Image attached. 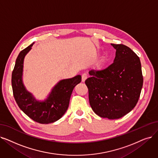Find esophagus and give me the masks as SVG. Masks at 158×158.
<instances>
[{
    "label": "esophagus",
    "mask_w": 158,
    "mask_h": 158,
    "mask_svg": "<svg viewBox=\"0 0 158 158\" xmlns=\"http://www.w3.org/2000/svg\"><path fill=\"white\" fill-rule=\"evenodd\" d=\"M87 77H88L87 73H83V75H82V82H85V80L87 79Z\"/></svg>",
    "instance_id": "obj_1"
}]
</instances>
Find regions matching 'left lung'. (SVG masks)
Here are the masks:
<instances>
[{"label": "left lung", "instance_id": "1", "mask_svg": "<svg viewBox=\"0 0 158 158\" xmlns=\"http://www.w3.org/2000/svg\"><path fill=\"white\" fill-rule=\"evenodd\" d=\"M116 50L114 63L103 70H91L85 81L90 105L99 116L121 118L138 102L143 77L139 57L122 44H111Z\"/></svg>", "mask_w": 158, "mask_h": 158}]
</instances>
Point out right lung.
<instances>
[{"instance_id":"add662e5","label":"right lung","mask_w":158,"mask_h":158,"mask_svg":"<svg viewBox=\"0 0 158 158\" xmlns=\"http://www.w3.org/2000/svg\"><path fill=\"white\" fill-rule=\"evenodd\" d=\"M33 44L20 52L16 59L11 76L13 94L19 107L29 118L41 124H48L59 119L66 112L72 91L81 83V76L79 75L60 81L46 101H35L31 94L26 91L22 81L24 58Z\"/></svg>"}]
</instances>
